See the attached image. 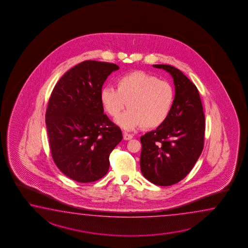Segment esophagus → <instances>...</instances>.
I'll list each match as a JSON object with an SVG mask.
<instances>
[{"instance_id":"esophagus-1","label":"esophagus","mask_w":248,"mask_h":248,"mask_svg":"<svg viewBox=\"0 0 248 248\" xmlns=\"http://www.w3.org/2000/svg\"><path fill=\"white\" fill-rule=\"evenodd\" d=\"M123 138H124V140H126V141L131 140L132 138H133V135H131V134H128V133H126V132H124V134H123Z\"/></svg>"}]
</instances>
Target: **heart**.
I'll list each match as a JSON object with an SVG mask.
<instances>
[{
    "label": "heart",
    "instance_id": "1",
    "mask_svg": "<svg viewBox=\"0 0 248 248\" xmlns=\"http://www.w3.org/2000/svg\"><path fill=\"white\" fill-rule=\"evenodd\" d=\"M116 89L103 87L100 102L112 117L119 116L127 104L129 109L118 118L119 125L133 129L143 126L155 128L169 116L174 102V89L167 81L146 73L134 71L117 79Z\"/></svg>",
    "mask_w": 248,
    "mask_h": 248
}]
</instances>
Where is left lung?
Returning <instances> with one entry per match:
<instances>
[{"label":"left lung","instance_id":"left-lung-1","mask_svg":"<svg viewBox=\"0 0 248 248\" xmlns=\"http://www.w3.org/2000/svg\"><path fill=\"white\" fill-rule=\"evenodd\" d=\"M171 75L174 102L170 114L155 130L141 137L142 175L157 186H171L189 173L203 150L205 116L199 92L180 69L155 64Z\"/></svg>","mask_w":248,"mask_h":248}]
</instances>
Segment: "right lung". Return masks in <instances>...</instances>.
Masks as SVG:
<instances>
[{
  "label": "right lung",
  "instance_id": "obj_1",
  "mask_svg": "<svg viewBox=\"0 0 248 248\" xmlns=\"http://www.w3.org/2000/svg\"><path fill=\"white\" fill-rule=\"evenodd\" d=\"M116 64L84 61L55 84L46 124L55 165L80 183L100 180L109 169V155L122 140L121 128L104 113L99 93Z\"/></svg>",
  "mask_w": 248,
  "mask_h": 248
}]
</instances>
